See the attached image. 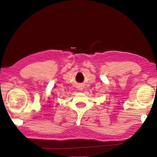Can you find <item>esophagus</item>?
<instances>
[{
  "label": "esophagus",
  "mask_w": 157,
  "mask_h": 157,
  "mask_svg": "<svg viewBox=\"0 0 157 157\" xmlns=\"http://www.w3.org/2000/svg\"><path fill=\"white\" fill-rule=\"evenodd\" d=\"M80 90H81V89H80Z\"/></svg>",
  "instance_id": "1"
}]
</instances>
